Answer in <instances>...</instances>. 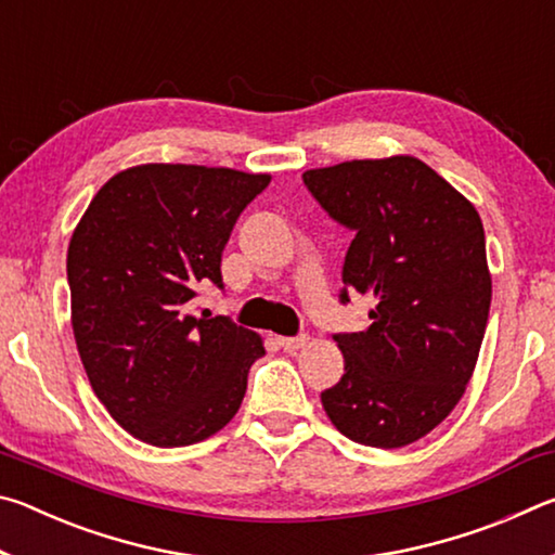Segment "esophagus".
Listing matches in <instances>:
<instances>
[{"mask_svg":"<svg viewBox=\"0 0 555 555\" xmlns=\"http://www.w3.org/2000/svg\"><path fill=\"white\" fill-rule=\"evenodd\" d=\"M279 345L284 347L286 352H296L300 347L308 345V335H298V337H279Z\"/></svg>","mask_w":555,"mask_h":555,"instance_id":"1","label":"esophagus"}]
</instances>
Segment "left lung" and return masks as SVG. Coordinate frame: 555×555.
Wrapping results in <instances>:
<instances>
[{"label":"left lung","instance_id":"1","mask_svg":"<svg viewBox=\"0 0 555 555\" xmlns=\"http://www.w3.org/2000/svg\"><path fill=\"white\" fill-rule=\"evenodd\" d=\"M304 183L354 232L343 304L347 291L374 298L367 331L335 335L345 374L323 409L354 443L409 446L448 418L480 354L492 300L480 215L409 154L311 168Z\"/></svg>","mask_w":555,"mask_h":555}]
</instances>
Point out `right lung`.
<instances>
[{
  "instance_id": "obj_1",
  "label": "right lung",
  "mask_w": 555,
  "mask_h": 555,
  "mask_svg": "<svg viewBox=\"0 0 555 555\" xmlns=\"http://www.w3.org/2000/svg\"><path fill=\"white\" fill-rule=\"evenodd\" d=\"M269 173L142 164L109 178L68 244L70 323L109 416L156 448L193 446L240 411L255 331L195 315L201 281L222 286V249Z\"/></svg>"
}]
</instances>
